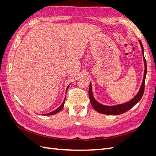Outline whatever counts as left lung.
Here are the masks:
<instances>
[{"mask_svg":"<svg viewBox=\"0 0 156 156\" xmlns=\"http://www.w3.org/2000/svg\"><path fill=\"white\" fill-rule=\"evenodd\" d=\"M140 45L141 46V49L143 51V59H144V78L143 81L142 83V84L140 86V88L138 94H136V96L134 97L131 100L129 101L123 103V104H120L115 106H106L103 105L101 103H98L97 101L95 100L94 99L92 91V84L90 83V87H89V90H88V95L90 98V101L91 105L93 107V108L95 109L97 112L102 113V114L105 115H121L123 114V113L129 111L130 108L133 107L135 104H136L140 100V99L142 98L143 95L144 94V86H145V79H146V72H147V68H146V61L144 58V49L143 46L142 44V42L139 41Z\"/></svg>","mask_w":156,"mask_h":156,"instance_id":"obj_1","label":"left lung"}]
</instances>
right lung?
<instances>
[{
  "label": "right lung",
  "mask_w": 156,
  "mask_h": 156,
  "mask_svg": "<svg viewBox=\"0 0 156 156\" xmlns=\"http://www.w3.org/2000/svg\"><path fill=\"white\" fill-rule=\"evenodd\" d=\"M68 87H69V86L67 87V89L68 88ZM65 100H66V98H64V100L63 101V102H62V105H61L58 108H56V110H55V111H53V112H49V113H48V114H46V115H45V116H49V115H55V114H56V113L57 112H58L59 111H60L62 109V108L64 107V102H65Z\"/></svg>",
  "instance_id": "add662e5"
}]
</instances>
